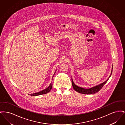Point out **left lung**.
<instances>
[{
    "mask_svg": "<svg viewBox=\"0 0 125 125\" xmlns=\"http://www.w3.org/2000/svg\"><path fill=\"white\" fill-rule=\"evenodd\" d=\"M113 66L112 67V69L111 71V73L110 75L109 76V78L107 79L106 81H105V82H104V83H101L98 85H96L95 86H94L93 87H92L91 88H89V89H84V88H83L82 87H80L79 86H78L77 85H76L74 83H73V79L72 78V86L73 87V89H74L76 91H77L78 93H82V94H95L96 93L98 92L100 89L103 88V87L104 86V85L107 83L108 80H109V78L111 77L112 72H113Z\"/></svg>",
    "mask_w": 125,
    "mask_h": 125,
    "instance_id": "8db88e82",
    "label": "left lung"
}]
</instances>
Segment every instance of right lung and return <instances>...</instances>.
Here are the masks:
<instances>
[{
	"instance_id": "right-lung-1",
	"label": "right lung",
	"mask_w": 125,
	"mask_h": 125,
	"mask_svg": "<svg viewBox=\"0 0 125 125\" xmlns=\"http://www.w3.org/2000/svg\"><path fill=\"white\" fill-rule=\"evenodd\" d=\"M53 77V76L52 77V78ZM52 84L51 82V83L50 84V85H49V86L46 89H43L42 91H40V92H37L36 93H33V94H30L31 96H36V95H43V94H46L48 92H50V90L52 89Z\"/></svg>"
}]
</instances>
